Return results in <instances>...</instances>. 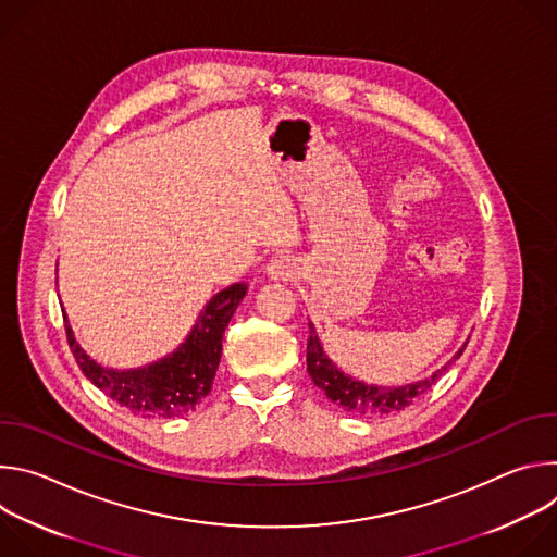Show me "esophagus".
Segmentation results:
<instances>
[{
  "label": "esophagus",
  "mask_w": 557,
  "mask_h": 557,
  "mask_svg": "<svg viewBox=\"0 0 557 557\" xmlns=\"http://www.w3.org/2000/svg\"><path fill=\"white\" fill-rule=\"evenodd\" d=\"M267 273L271 280H290L295 275V262L286 256H277L267 264Z\"/></svg>",
  "instance_id": "1"
}]
</instances>
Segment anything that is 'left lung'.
<instances>
[{"label": "left lung", "mask_w": 557, "mask_h": 557, "mask_svg": "<svg viewBox=\"0 0 557 557\" xmlns=\"http://www.w3.org/2000/svg\"><path fill=\"white\" fill-rule=\"evenodd\" d=\"M462 350L465 348H460L454 359H458L462 355ZM306 366H308V374H310L312 383L320 389H324L333 404L342 406L346 412L357 414V417H383V414L406 410L408 406H412L419 399L421 394H425L436 383V379L447 370V366H443L432 376L417 381V383L399 385V387L366 385V383L355 381L352 376L344 374L342 370H337V366L322 350V344H320V339H317L312 326H310V335H308V344H306Z\"/></svg>", "instance_id": "left-lung-1"}]
</instances>
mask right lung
<instances>
[{
    "mask_svg": "<svg viewBox=\"0 0 557 557\" xmlns=\"http://www.w3.org/2000/svg\"><path fill=\"white\" fill-rule=\"evenodd\" d=\"M245 295V282L231 284L228 288L220 290L200 312L187 342L172 357L138 370L119 372L101 368L78 348L67 324L65 335L78 368L112 401L132 414L147 419L185 417L196 410L211 392L222 357L224 329Z\"/></svg>",
    "mask_w": 557,
    "mask_h": 557,
    "instance_id": "1",
    "label": "right lung"
}]
</instances>
